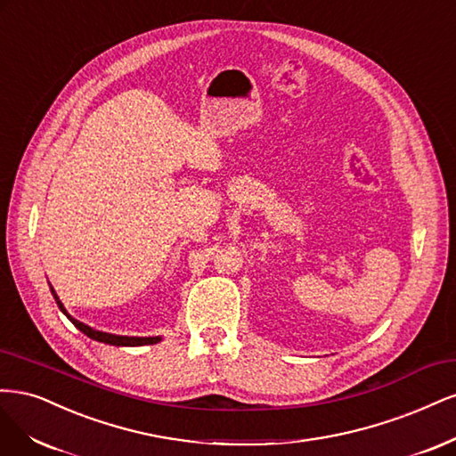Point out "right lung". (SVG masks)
<instances>
[{
    "mask_svg": "<svg viewBox=\"0 0 456 456\" xmlns=\"http://www.w3.org/2000/svg\"><path fill=\"white\" fill-rule=\"evenodd\" d=\"M51 291H53V296H54L56 305L61 306V311L69 318L71 324L76 326L77 330H81L86 337H91V339H94V341L106 343V345H115V346H142V345H155V343H159V341H160L159 337H123V335H113V333L96 331V330H93V328H89V326H85L83 322H79V320H76V318H71V316L66 313L64 305L61 303V299H58V296H56L53 288H51Z\"/></svg>",
    "mask_w": 456,
    "mask_h": 456,
    "instance_id": "1",
    "label": "right lung"
}]
</instances>
